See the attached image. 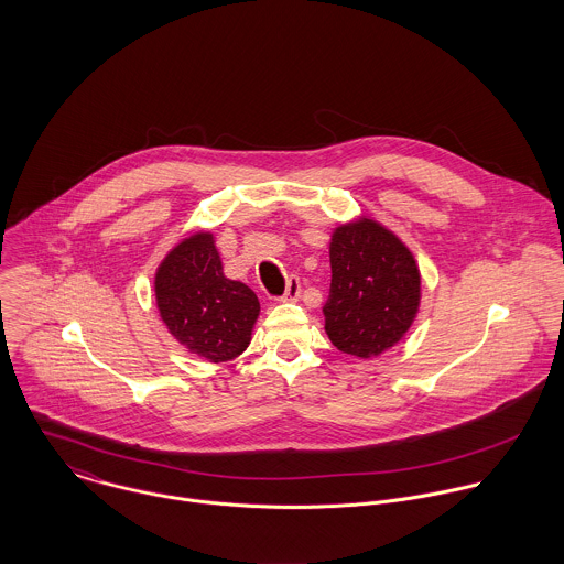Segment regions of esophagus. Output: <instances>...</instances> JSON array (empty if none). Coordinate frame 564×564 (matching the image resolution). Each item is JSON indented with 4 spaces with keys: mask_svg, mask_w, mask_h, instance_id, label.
Masks as SVG:
<instances>
[{
    "mask_svg": "<svg viewBox=\"0 0 564 564\" xmlns=\"http://www.w3.org/2000/svg\"><path fill=\"white\" fill-rule=\"evenodd\" d=\"M300 291H302V284H300V278H295V275H291L289 280H286V291H284V295L280 297V302H295L297 297H300Z\"/></svg>",
    "mask_w": 564,
    "mask_h": 564,
    "instance_id": "obj_1",
    "label": "esophagus"
}]
</instances>
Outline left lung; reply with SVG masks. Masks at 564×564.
Segmentation results:
<instances>
[{
  "mask_svg": "<svg viewBox=\"0 0 564 564\" xmlns=\"http://www.w3.org/2000/svg\"><path fill=\"white\" fill-rule=\"evenodd\" d=\"M329 264L323 315L332 345L371 358L400 343L421 300V275L410 249L378 221L360 217L334 230Z\"/></svg>",
  "mask_w": 564,
  "mask_h": 564,
  "instance_id": "obj_1",
  "label": "left lung"
}]
</instances>
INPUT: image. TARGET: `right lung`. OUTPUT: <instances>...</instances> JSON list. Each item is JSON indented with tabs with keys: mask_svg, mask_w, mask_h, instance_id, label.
<instances>
[{
	"mask_svg": "<svg viewBox=\"0 0 564 564\" xmlns=\"http://www.w3.org/2000/svg\"><path fill=\"white\" fill-rule=\"evenodd\" d=\"M154 286L162 322L191 354L226 362L245 351L260 304L247 284L224 275L210 232L175 245L162 260Z\"/></svg>",
	"mask_w": 564,
	"mask_h": 564,
	"instance_id": "right-lung-1",
	"label": "right lung"
}]
</instances>
